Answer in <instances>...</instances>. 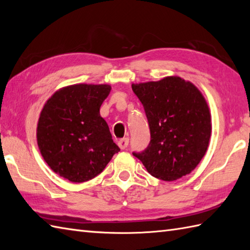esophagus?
Wrapping results in <instances>:
<instances>
[{
  "instance_id": "34e87169",
  "label": "esophagus",
  "mask_w": 250,
  "mask_h": 250,
  "mask_svg": "<svg viewBox=\"0 0 250 250\" xmlns=\"http://www.w3.org/2000/svg\"><path fill=\"white\" fill-rule=\"evenodd\" d=\"M129 145V139L128 137H125V139H121L118 141V146L120 147V149H125Z\"/></svg>"
}]
</instances>
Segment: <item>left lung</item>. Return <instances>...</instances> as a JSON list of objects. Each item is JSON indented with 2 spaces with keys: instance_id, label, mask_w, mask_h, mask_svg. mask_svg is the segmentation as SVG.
<instances>
[{
  "instance_id": "8db88e82",
  "label": "left lung",
  "mask_w": 250,
  "mask_h": 250,
  "mask_svg": "<svg viewBox=\"0 0 250 250\" xmlns=\"http://www.w3.org/2000/svg\"><path fill=\"white\" fill-rule=\"evenodd\" d=\"M144 106L150 143L133 152L153 177L172 182L196 167L208 147L211 124L208 105L193 83L177 76L132 83Z\"/></svg>"
}]
</instances>
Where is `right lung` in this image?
I'll use <instances>...</instances> for the list:
<instances>
[{
    "label": "right lung",
    "mask_w": 250,
    "mask_h": 250,
    "mask_svg": "<svg viewBox=\"0 0 250 250\" xmlns=\"http://www.w3.org/2000/svg\"><path fill=\"white\" fill-rule=\"evenodd\" d=\"M109 84H72L47 101L37 124V145L49 167L72 183L94 178L120 151L100 115Z\"/></svg>",
    "instance_id": "1"
}]
</instances>
